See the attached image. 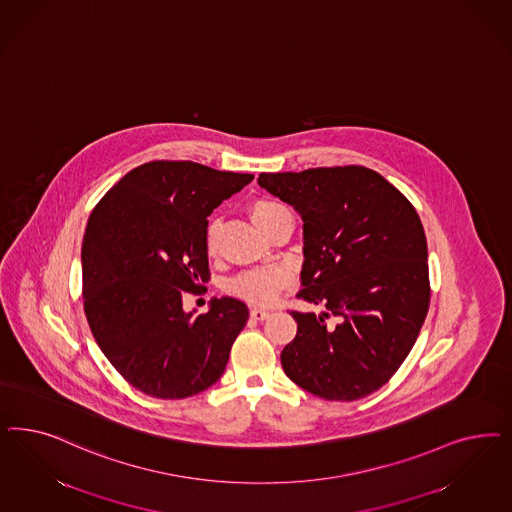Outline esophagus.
<instances>
[{
  "mask_svg": "<svg viewBox=\"0 0 512 512\" xmlns=\"http://www.w3.org/2000/svg\"><path fill=\"white\" fill-rule=\"evenodd\" d=\"M269 311H265V309H252L250 311V316L254 318V320H265V318H269Z\"/></svg>",
  "mask_w": 512,
  "mask_h": 512,
  "instance_id": "1",
  "label": "esophagus"
}]
</instances>
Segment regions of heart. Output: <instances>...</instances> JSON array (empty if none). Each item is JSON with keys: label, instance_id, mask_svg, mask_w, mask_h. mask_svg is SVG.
I'll list each match as a JSON object with an SVG mask.
<instances>
[{"label": "heart", "instance_id": "heart-1", "mask_svg": "<svg viewBox=\"0 0 512 512\" xmlns=\"http://www.w3.org/2000/svg\"><path fill=\"white\" fill-rule=\"evenodd\" d=\"M284 211V207L269 201V199H256L250 205V218L256 224V228L262 231L269 224V220L277 213ZM216 233H218V224L213 222L207 230V252L215 254L216 252ZM290 286V275L282 267H260L252 269L247 273H241L230 282L228 290L233 296L241 297L248 303L254 305H271L282 292Z\"/></svg>", "mask_w": 512, "mask_h": 512}]
</instances>
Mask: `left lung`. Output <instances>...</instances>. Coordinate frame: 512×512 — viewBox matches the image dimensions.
<instances>
[{
  "label": "left lung",
  "mask_w": 512,
  "mask_h": 512,
  "mask_svg": "<svg viewBox=\"0 0 512 512\" xmlns=\"http://www.w3.org/2000/svg\"><path fill=\"white\" fill-rule=\"evenodd\" d=\"M258 184L303 220L297 297L324 305L297 313L281 354L297 386L356 401L392 379L429 307L428 243L411 201L363 165L262 173Z\"/></svg>",
  "instance_id": "left-lung-1"
}]
</instances>
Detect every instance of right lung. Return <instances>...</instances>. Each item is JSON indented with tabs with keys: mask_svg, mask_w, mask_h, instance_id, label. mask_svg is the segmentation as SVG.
<instances>
[{
	"mask_svg": "<svg viewBox=\"0 0 512 512\" xmlns=\"http://www.w3.org/2000/svg\"><path fill=\"white\" fill-rule=\"evenodd\" d=\"M254 175L196 162H149L99 199L83 239L84 313L116 371L143 394L196 396L222 377L248 307L213 297L184 313L182 292L209 281L207 216Z\"/></svg>",
	"mask_w": 512,
	"mask_h": 512,
	"instance_id": "right-lung-1",
	"label": "right lung"
}]
</instances>
